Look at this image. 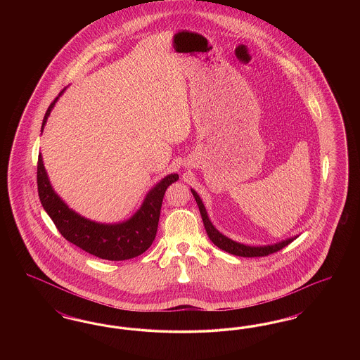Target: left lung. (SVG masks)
Instances as JSON below:
<instances>
[{"label": "left lung", "instance_id": "obj_1", "mask_svg": "<svg viewBox=\"0 0 360 360\" xmlns=\"http://www.w3.org/2000/svg\"><path fill=\"white\" fill-rule=\"evenodd\" d=\"M190 190H191V194L195 198V202H197L198 209H200V213H201V217H202L204 226H205L206 233H207L209 239L213 241L214 245H217L220 250H223V251L228 252V254L243 257H266L269 254H274L276 251L282 250L283 247L290 244L292 240L298 238V235H295V236H291V238H288V239L276 241L274 244H267V245H248V244H243V243H239V241L229 239L228 236L223 235L212 224L209 216H207L205 205H204L201 197L198 195V193L194 188H190Z\"/></svg>", "mask_w": 360, "mask_h": 360}]
</instances>
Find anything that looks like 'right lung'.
Here are the masks:
<instances>
[{
  "mask_svg": "<svg viewBox=\"0 0 360 360\" xmlns=\"http://www.w3.org/2000/svg\"><path fill=\"white\" fill-rule=\"evenodd\" d=\"M66 89L49 106L41 124V132L51 115L52 109ZM179 175L172 172L162 178L148 190L136 212L121 223H97L72 210L52 188L43 156L37 160V191L40 202L56 225L62 236L94 257L106 260H127L141 255L150 248L156 236L160 207L166 188Z\"/></svg>",
  "mask_w": 360,
  "mask_h": 360,
  "instance_id": "right-lung-1",
  "label": "right lung"
}]
</instances>
